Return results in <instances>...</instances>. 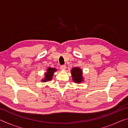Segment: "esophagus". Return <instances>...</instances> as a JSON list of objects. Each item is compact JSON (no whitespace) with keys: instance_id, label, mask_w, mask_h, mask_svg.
I'll use <instances>...</instances> for the list:
<instances>
[{"instance_id":"esophagus-1","label":"esophagus","mask_w":128,"mask_h":128,"mask_svg":"<svg viewBox=\"0 0 128 128\" xmlns=\"http://www.w3.org/2000/svg\"><path fill=\"white\" fill-rule=\"evenodd\" d=\"M66 66H60V69H61V70H66Z\"/></svg>"}]
</instances>
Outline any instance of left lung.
Here are the masks:
<instances>
[{"label":"left lung","mask_w":128,"mask_h":128,"mask_svg":"<svg viewBox=\"0 0 128 128\" xmlns=\"http://www.w3.org/2000/svg\"><path fill=\"white\" fill-rule=\"evenodd\" d=\"M73 81L76 84H80L84 81L83 71L80 67H74L70 70Z\"/></svg>","instance_id":"left-lung-1"}]
</instances>
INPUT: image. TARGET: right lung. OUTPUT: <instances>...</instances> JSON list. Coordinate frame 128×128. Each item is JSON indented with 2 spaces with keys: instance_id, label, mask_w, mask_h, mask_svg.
Returning <instances> with one entry per match:
<instances>
[{
  "instance_id": "right-lung-1",
  "label": "right lung",
  "mask_w": 128,
  "mask_h": 128,
  "mask_svg": "<svg viewBox=\"0 0 128 128\" xmlns=\"http://www.w3.org/2000/svg\"><path fill=\"white\" fill-rule=\"evenodd\" d=\"M56 71H57V69L54 68H51V67L47 68L46 72L44 73V78L41 80V82H46L47 81H51V80L52 79V77L54 73H55Z\"/></svg>"
}]
</instances>
